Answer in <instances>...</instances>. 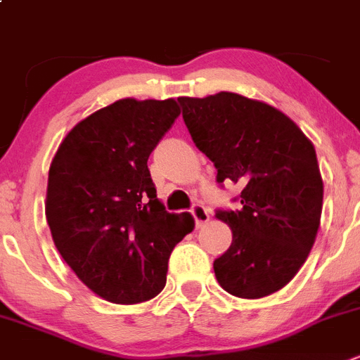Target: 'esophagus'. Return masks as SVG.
I'll return each instance as SVG.
<instances>
[{
	"label": "esophagus",
	"mask_w": 360,
	"mask_h": 360,
	"mask_svg": "<svg viewBox=\"0 0 360 360\" xmlns=\"http://www.w3.org/2000/svg\"><path fill=\"white\" fill-rule=\"evenodd\" d=\"M191 214H193L194 223H196L198 229L205 225L207 221H209V210H207L203 205H200V203H198V205H194L193 209H191Z\"/></svg>",
	"instance_id": "esophagus-1"
}]
</instances>
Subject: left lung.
Returning a JSON list of instances; mask_svg holds the SVG:
<instances>
[{"mask_svg": "<svg viewBox=\"0 0 360 360\" xmlns=\"http://www.w3.org/2000/svg\"><path fill=\"white\" fill-rule=\"evenodd\" d=\"M194 144L217 184L240 187L237 210H217L232 245L214 260L226 292L262 298L288 285L307 260L323 209L316 150L283 112L236 92L178 98Z\"/></svg>", "mask_w": 360, "mask_h": 360, "instance_id": "left-lung-1", "label": "left lung"}]
</instances>
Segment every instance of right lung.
Wrapping results in <instances>:
<instances>
[{
	"instance_id": "obj_1",
	"label": "right lung",
	"mask_w": 360,
	"mask_h": 360,
	"mask_svg": "<svg viewBox=\"0 0 360 360\" xmlns=\"http://www.w3.org/2000/svg\"><path fill=\"white\" fill-rule=\"evenodd\" d=\"M174 100H120L85 117L49 166L46 219L75 275L112 303L146 302L166 285L167 260L194 229L158 202L148 157L171 128Z\"/></svg>"
}]
</instances>
